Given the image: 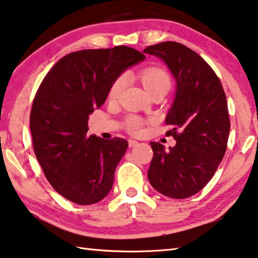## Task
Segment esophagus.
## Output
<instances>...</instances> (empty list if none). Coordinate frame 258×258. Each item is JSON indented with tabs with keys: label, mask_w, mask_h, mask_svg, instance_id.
I'll use <instances>...</instances> for the list:
<instances>
[{
	"label": "esophagus",
	"mask_w": 258,
	"mask_h": 258,
	"mask_svg": "<svg viewBox=\"0 0 258 258\" xmlns=\"http://www.w3.org/2000/svg\"><path fill=\"white\" fill-rule=\"evenodd\" d=\"M128 144H129V147H135V146H137V145H138V142L134 141V139H129V141H128Z\"/></svg>",
	"instance_id": "esophagus-1"
}]
</instances>
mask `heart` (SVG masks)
<instances>
[{"label": "heart", "mask_w": 258, "mask_h": 258, "mask_svg": "<svg viewBox=\"0 0 258 258\" xmlns=\"http://www.w3.org/2000/svg\"><path fill=\"white\" fill-rule=\"evenodd\" d=\"M139 79L145 89L152 96L159 93L166 94L171 88L172 81L168 72L159 67H148L139 71ZM128 83L125 74H121L113 80L107 93V98L111 102H116L121 97L122 93ZM144 121L137 115H129L124 121V128L126 132L135 136L143 133Z\"/></svg>", "instance_id": "heart-1"}]
</instances>
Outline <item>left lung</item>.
Wrapping results in <instances>:
<instances>
[{"label":"left lung","mask_w":258,"mask_h":258,"mask_svg":"<svg viewBox=\"0 0 258 258\" xmlns=\"http://www.w3.org/2000/svg\"><path fill=\"white\" fill-rule=\"evenodd\" d=\"M177 80V94L165 119L177 144L165 150L152 142L148 180L162 195L175 200L202 190L218 170L228 147L230 115L227 96L214 70L192 49L177 42L147 46Z\"/></svg>","instance_id":"left-lung-1"}]
</instances>
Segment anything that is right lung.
I'll return each instance as SVG.
<instances>
[{
    "mask_svg": "<svg viewBox=\"0 0 258 258\" xmlns=\"http://www.w3.org/2000/svg\"><path fill=\"white\" fill-rule=\"evenodd\" d=\"M144 58L124 45L81 49L58 60L40 83L30 111L34 152L48 182L67 200L90 205L110 192L128 142L89 136L88 119L113 80Z\"/></svg>",
    "mask_w": 258,
    "mask_h": 258,
    "instance_id": "right-lung-1",
    "label": "right lung"
}]
</instances>
